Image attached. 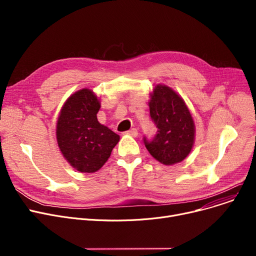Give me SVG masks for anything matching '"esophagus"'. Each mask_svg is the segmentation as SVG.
I'll use <instances>...</instances> for the list:
<instances>
[{
    "mask_svg": "<svg viewBox=\"0 0 256 256\" xmlns=\"http://www.w3.org/2000/svg\"><path fill=\"white\" fill-rule=\"evenodd\" d=\"M124 134H126V135H128V136H132V137H137L138 136V130H137V128H130V130L126 132Z\"/></svg>",
    "mask_w": 256,
    "mask_h": 256,
    "instance_id": "esophagus-1",
    "label": "esophagus"
}]
</instances>
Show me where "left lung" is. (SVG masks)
Listing matches in <instances>:
<instances>
[{"mask_svg": "<svg viewBox=\"0 0 256 256\" xmlns=\"http://www.w3.org/2000/svg\"><path fill=\"white\" fill-rule=\"evenodd\" d=\"M150 117L158 128L152 141L144 138L147 150L166 166L178 164L191 152L195 124L189 108L172 88L158 84L150 94Z\"/></svg>", "mask_w": 256, "mask_h": 256, "instance_id": "left-lung-1", "label": "left lung"}]
</instances>
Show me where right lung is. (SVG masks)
I'll return each instance as SVG.
<instances>
[{"instance_id": "1", "label": "right lung", "mask_w": 256, "mask_h": 256, "mask_svg": "<svg viewBox=\"0 0 256 256\" xmlns=\"http://www.w3.org/2000/svg\"><path fill=\"white\" fill-rule=\"evenodd\" d=\"M100 109L96 93L83 88L72 94L60 111L56 128L58 146L64 158L78 172L100 170L119 142L117 134L98 122Z\"/></svg>"}]
</instances>
